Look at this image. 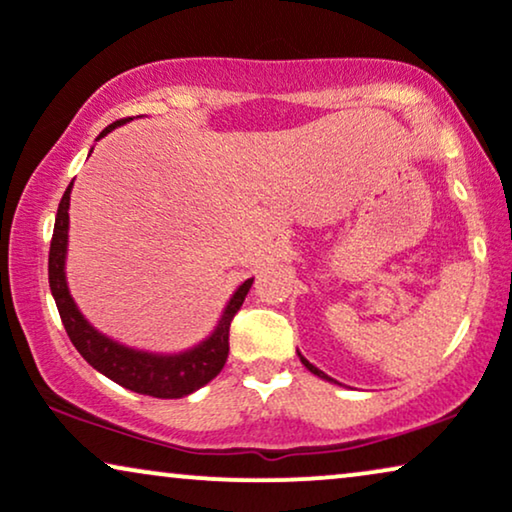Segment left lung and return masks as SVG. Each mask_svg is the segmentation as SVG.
<instances>
[{"instance_id":"1","label":"left lung","mask_w":512,"mask_h":512,"mask_svg":"<svg viewBox=\"0 0 512 512\" xmlns=\"http://www.w3.org/2000/svg\"><path fill=\"white\" fill-rule=\"evenodd\" d=\"M299 360H302V365L306 367V370H309V372H313V374H316V377H320V379H327V381H332L330 377H327V374H325V372H320L316 365H311V363H309V360H306V358L302 356V353H299Z\"/></svg>"}]
</instances>
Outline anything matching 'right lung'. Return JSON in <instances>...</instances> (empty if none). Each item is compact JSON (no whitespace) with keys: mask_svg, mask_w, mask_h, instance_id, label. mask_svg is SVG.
Segmentation results:
<instances>
[{"mask_svg":"<svg viewBox=\"0 0 512 512\" xmlns=\"http://www.w3.org/2000/svg\"><path fill=\"white\" fill-rule=\"evenodd\" d=\"M128 119L114 121L100 133L105 138L114 128L126 124ZM70 187L65 189L56 213V227H53L51 250H49V285L51 295L56 299L60 320H63L67 337L74 344L84 360L95 367L100 374H105L119 386L128 391L152 395V398H185V395L199 391L210 379H215L227 363L229 356V327L236 311L241 309L245 295H248L252 278L238 285V290L231 295L227 309L222 311V318L213 335L196 344L194 349L173 353V356H161V353H147L114 342L95 330L88 320L81 316V311L74 304L67 288L65 278V255H67V229H70Z\"/></svg>","mask_w":512,"mask_h":512,"instance_id":"right-lung-1","label":"right lung"}]
</instances>
